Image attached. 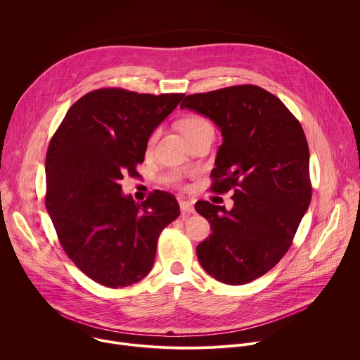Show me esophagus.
<instances>
[{"label":"esophagus","mask_w":360,"mask_h":360,"mask_svg":"<svg viewBox=\"0 0 360 360\" xmlns=\"http://www.w3.org/2000/svg\"><path fill=\"white\" fill-rule=\"evenodd\" d=\"M179 208H181V211H182V214H193V212H195L193 203L189 202V200H185V199H181V200H179Z\"/></svg>","instance_id":"obj_1"}]
</instances>
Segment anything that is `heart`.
<instances>
[{
	"mask_svg": "<svg viewBox=\"0 0 360 360\" xmlns=\"http://www.w3.org/2000/svg\"><path fill=\"white\" fill-rule=\"evenodd\" d=\"M179 128H181V131H182L184 136H185L186 139H189V138L195 136L196 134H199V132H202V131H205V129H208V128H212V127H211V124H210L207 120L202 118V117L189 115V117H186V118H184V120L181 121ZM169 179H171L172 182H178V181H179V176H178V175H172Z\"/></svg>",
	"mask_w": 360,
	"mask_h": 360,
	"instance_id": "b5f03b06",
	"label": "heart"
}]
</instances>
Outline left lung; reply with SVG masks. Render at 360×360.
<instances>
[{
    "mask_svg": "<svg viewBox=\"0 0 360 360\" xmlns=\"http://www.w3.org/2000/svg\"><path fill=\"white\" fill-rule=\"evenodd\" d=\"M184 108L210 118L222 134L212 191L235 188L231 211L195 203L212 229L196 246L199 264L222 283L245 285L283 258L309 208L304 132L279 98L256 85L188 95Z\"/></svg>",
    "mask_w": 360,
    "mask_h": 360,
    "instance_id": "left-lung-1",
    "label": "left lung"
}]
</instances>
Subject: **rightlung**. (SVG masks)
<instances>
[{
	"label": "right lung",
	"mask_w": 360,
	"mask_h": 360,
	"mask_svg": "<svg viewBox=\"0 0 360 360\" xmlns=\"http://www.w3.org/2000/svg\"><path fill=\"white\" fill-rule=\"evenodd\" d=\"M182 98L96 89L68 110L49 142L45 207L68 258L96 283L143 279L160 233L181 214L174 195L155 191L136 203L120 182L136 174L149 136Z\"/></svg>",
	"instance_id": "obj_1"
}]
</instances>
